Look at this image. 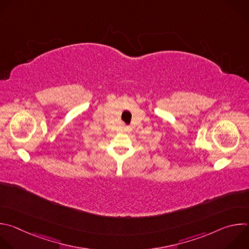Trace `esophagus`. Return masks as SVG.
<instances>
[{
  "instance_id": "obj_1",
  "label": "esophagus",
  "mask_w": 249,
  "mask_h": 249,
  "mask_svg": "<svg viewBox=\"0 0 249 249\" xmlns=\"http://www.w3.org/2000/svg\"><path fill=\"white\" fill-rule=\"evenodd\" d=\"M125 131H126V132H130V131H131V127H130V126H126V127H125Z\"/></svg>"
}]
</instances>
